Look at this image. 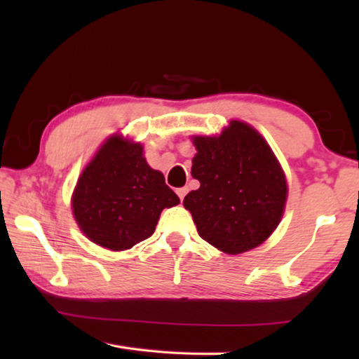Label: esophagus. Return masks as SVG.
I'll list each match as a JSON object with an SVG mask.
<instances>
[{
	"label": "esophagus",
	"instance_id": "obj_1",
	"mask_svg": "<svg viewBox=\"0 0 359 359\" xmlns=\"http://www.w3.org/2000/svg\"><path fill=\"white\" fill-rule=\"evenodd\" d=\"M187 191H188V188H177V194H179V198H180V201H184V198H185V194H187Z\"/></svg>",
	"mask_w": 359,
	"mask_h": 359
}]
</instances>
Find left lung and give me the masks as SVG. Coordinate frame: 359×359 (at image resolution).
<instances>
[{
  "instance_id": "8db88e82",
  "label": "left lung",
  "mask_w": 359,
  "mask_h": 359,
  "mask_svg": "<svg viewBox=\"0 0 359 359\" xmlns=\"http://www.w3.org/2000/svg\"><path fill=\"white\" fill-rule=\"evenodd\" d=\"M191 175L198 190L184 199L201 238L229 255L252 250L280 223L287 179L274 151L250 125L231 120L220 136H194Z\"/></svg>"
}]
</instances>
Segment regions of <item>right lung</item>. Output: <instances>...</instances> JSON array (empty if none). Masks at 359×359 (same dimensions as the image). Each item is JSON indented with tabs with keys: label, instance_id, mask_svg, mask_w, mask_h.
Returning <instances> with one entry per match:
<instances>
[{
	"label": "right lung",
	"instance_id": "1",
	"mask_svg": "<svg viewBox=\"0 0 359 359\" xmlns=\"http://www.w3.org/2000/svg\"><path fill=\"white\" fill-rule=\"evenodd\" d=\"M142 145L118 135L101 145L72 193V214L87 238L109 250H128L154 234L163 209L180 199L165 175L145 161Z\"/></svg>",
	"mask_w": 359,
	"mask_h": 359
}]
</instances>
